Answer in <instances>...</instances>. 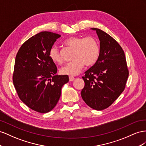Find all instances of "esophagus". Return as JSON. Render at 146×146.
<instances>
[{"label": "esophagus", "instance_id": "34e87169", "mask_svg": "<svg viewBox=\"0 0 146 146\" xmlns=\"http://www.w3.org/2000/svg\"><path fill=\"white\" fill-rule=\"evenodd\" d=\"M74 79H75V78H74L73 76H69V80H70V81H73L74 80Z\"/></svg>", "mask_w": 146, "mask_h": 146}]
</instances>
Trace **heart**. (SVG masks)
<instances>
[{
	"mask_svg": "<svg viewBox=\"0 0 146 146\" xmlns=\"http://www.w3.org/2000/svg\"><path fill=\"white\" fill-rule=\"evenodd\" d=\"M64 43L74 48V60L65 65L60 68V73L70 76H76L80 73L85 64L87 66L94 64L98 59L100 47L97 40L94 37L82 38L79 36H72L66 38ZM50 59L57 64L62 62L59 50L53 46L49 51Z\"/></svg>",
	"mask_w": 146,
	"mask_h": 146,
	"instance_id": "heart-1",
	"label": "heart"
}]
</instances>
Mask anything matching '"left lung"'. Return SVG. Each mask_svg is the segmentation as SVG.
<instances>
[{
  "label": "left lung",
  "instance_id": "8db88e82",
  "mask_svg": "<svg viewBox=\"0 0 146 146\" xmlns=\"http://www.w3.org/2000/svg\"><path fill=\"white\" fill-rule=\"evenodd\" d=\"M99 38L98 59L82 76L85 85L81 97L87 105L101 111L112 105L125 87L128 70L125 53L119 44L107 33L97 28Z\"/></svg>",
  "mask_w": 146,
  "mask_h": 146
}]
</instances>
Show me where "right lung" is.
Masks as SVG:
<instances>
[{"label": "right lung", "instance_id": "right-lung-1", "mask_svg": "<svg viewBox=\"0 0 146 146\" xmlns=\"http://www.w3.org/2000/svg\"><path fill=\"white\" fill-rule=\"evenodd\" d=\"M59 34L41 32L23 44L16 54L13 76L18 96L32 110L46 113L56 106L67 75L56 74V64L49 51Z\"/></svg>", "mask_w": 146, "mask_h": 146}]
</instances>
